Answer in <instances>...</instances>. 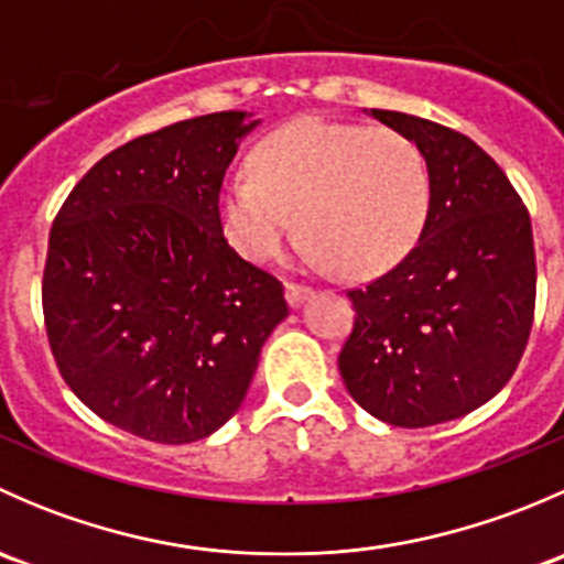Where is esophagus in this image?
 <instances>
[{
    "label": "esophagus",
    "instance_id": "esophagus-1",
    "mask_svg": "<svg viewBox=\"0 0 564 564\" xmlns=\"http://www.w3.org/2000/svg\"><path fill=\"white\" fill-rule=\"evenodd\" d=\"M311 294L314 292H311L308 286H300V283H286V303L292 305V308H300V305H303Z\"/></svg>",
    "mask_w": 564,
    "mask_h": 564
}]
</instances>
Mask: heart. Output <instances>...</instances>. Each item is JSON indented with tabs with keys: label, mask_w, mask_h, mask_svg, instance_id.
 Returning a JSON list of instances; mask_svg holds the SVG:
<instances>
[{
	"label": "heart",
	"mask_w": 564,
	"mask_h": 564,
	"mask_svg": "<svg viewBox=\"0 0 564 564\" xmlns=\"http://www.w3.org/2000/svg\"><path fill=\"white\" fill-rule=\"evenodd\" d=\"M250 166L224 182L218 218L253 264L281 253L297 215L316 264L379 275L406 259L429 224V163L392 128L300 119L261 141Z\"/></svg>",
	"instance_id": "obj_1"
}]
</instances>
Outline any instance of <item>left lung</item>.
<instances>
[{"instance_id": "obj_1", "label": "left lung", "mask_w": 564, "mask_h": 564, "mask_svg": "<svg viewBox=\"0 0 564 564\" xmlns=\"http://www.w3.org/2000/svg\"><path fill=\"white\" fill-rule=\"evenodd\" d=\"M366 113L423 150L431 215L406 259L349 292L357 316L338 368L368 414L425 429L464 417L513 377L534 316L532 224L471 139L412 113Z\"/></svg>"}]
</instances>
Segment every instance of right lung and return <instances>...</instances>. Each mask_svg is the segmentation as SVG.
I'll return each mask as SVG.
<instances>
[{"label":"right lung","instance_id":"1","mask_svg":"<svg viewBox=\"0 0 564 564\" xmlns=\"http://www.w3.org/2000/svg\"><path fill=\"white\" fill-rule=\"evenodd\" d=\"M261 119L218 111L95 163L48 237L43 314L67 388L141 440L187 445L246 401L283 286L226 242L220 185Z\"/></svg>","mask_w":564,"mask_h":564}]
</instances>
